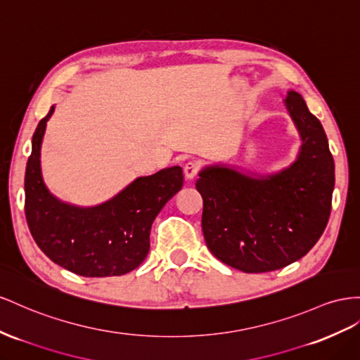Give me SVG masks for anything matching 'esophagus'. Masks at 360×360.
<instances>
[{"label":"esophagus","instance_id":"34e87169","mask_svg":"<svg viewBox=\"0 0 360 360\" xmlns=\"http://www.w3.org/2000/svg\"><path fill=\"white\" fill-rule=\"evenodd\" d=\"M183 171H184V176H186L188 180L195 179L198 176V172H200V163L195 162V160H191V162L184 165Z\"/></svg>","mask_w":360,"mask_h":360}]
</instances>
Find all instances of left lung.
I'll return each mask as SVG.
<instances>
[{"mask_svg": "<svg viewBox=\"0 0 360 360\" xmlns=\"http://www.w3.org/2000/svg\"><path fill=\"white\" fill-rule=\"evenodd\" d=\"M285 104L303 141L289 168L252 179L210 167L195 183L210 252L244 273H268L306 256L332 210L335 162L323 125L300 94L289 91Z\"/></svg>", "mask_w": 360, "mask_h": 360, "instance_id": "obj_1", "label": "left lung"}]
</instances>
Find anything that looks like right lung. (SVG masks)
<instances>
[{
    "instance_id": "add662e5",
    "label": "right lung",
    "mask_w": 360,
    "mask_h": 360,
    "mask_svg": "<svg viewBox=\"0 0 360 360\" xmlns=\"http://www.w3.org/2000/svg\"><path fill=\"white\" fill-rule=\"evenodd\" d=\"M54 108L37 124L25 168V218L32 236L54 264L84 277L127 274L150 251L162 207L183 186L180 167L136 179L108 202L75 207L54 198L42 180L41 143Z\"/></svg>"
}]
</instances>
